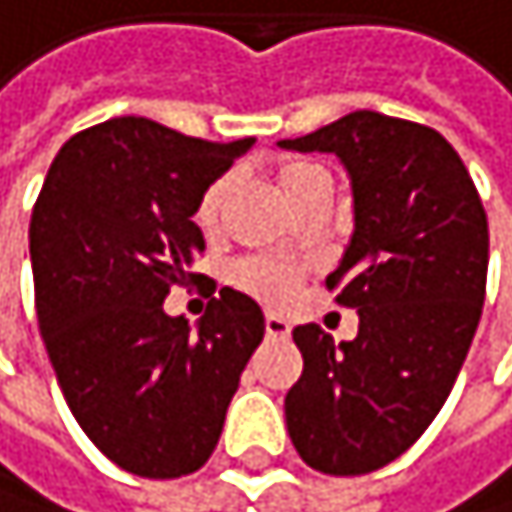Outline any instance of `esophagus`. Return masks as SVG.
Wrapping results in <instances>:
<instances>
[{
  "mask_svg": "<svg viewBox=\"0 0 512 512\" xmlns=\"http://www.w3.org/2000/svg\"><path fill=\"white\" fill-rule=\"evenodd\" d=\"M264 329H267L270 339H286V335H289V320H282L279 314H267L264 317Z\"/></svg>",
  "mask_w": 512,
  "mask_h": 512,
  "instance_id": "1",
  "label": "esophagus"
}]
</instances>
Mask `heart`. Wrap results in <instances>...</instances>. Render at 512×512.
<instances>
[{"label": "heart", "mask_w": 512, "mask_h": 512, "mask_svg": "<svg viewBox=\"0 0 512 512\" xmlns=\"http://www.w3.org/2000/svg\"><path fill=\"white\" fill-rule=\"evenodd\" d=\"M329 183L326 170L311 164V161H286L279 164L276 170V186H279V195L289 201L292 208H298L307 192H314L317 186ZM223 198H226V183L217 180L205 189V195L198 198L195 205V226L201 233H214L217 223H220V211H223ZM236 282L242 289L261 295L267 301H282L289 292H292V282H295V270L282 261H267V258H258V261H245L236 267Z\"/></svg>", "instance_id": "obj_1"}]
</instances>
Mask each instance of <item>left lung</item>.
I'll list each match as a JSON object with an SVG mask.
<instances>
[{
  "label": "left lung",
  "instance_id": "1",
  "mask_svg": "<svg viewBox=\"0 0 512 512\" xmlns=\"http://www.w3.org/2000/svg\"><path fill=\"white\" fill-rule=\"evenodd\" d=\"M279 149L335 155L354 230L326 276L357 307L351 342L292 329L304 357L286 426L307 466L363 476L398 460L448 401L485 304L488 217L451 142L432 127L351 111Z\"/></svg>",
  "mask_w": 512,
  "mask_h": 512
}]
</instances>
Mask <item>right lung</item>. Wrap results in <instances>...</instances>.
<instances>
[{
  "label": "right lung",
  "mask_w": 512,
  "mask_h": 512,
  "mask_svg": "<svg viewBox=\"0 0 512 512\" xmlns=\"http://www.w3.org/2000/svg\"><path fill=\"white\" fill-rule=\"evenodd\" d=\"M254 139L205 142L114 117L55 155L30 217L36 317L61 395L111 463L142 479L205 466L264 339L258 301L220 289L195 326L170 317L198 282V198Z\"/></svg>",
  "instance_id": "add662e5"
}]
</instances>
